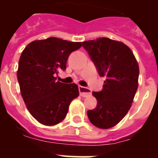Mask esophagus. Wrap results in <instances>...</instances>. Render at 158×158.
Returning <instances> with one entry per match:
<instances>
[{
	"label": "esophagus",
	"mask_w": 158,
	"mask_h": 158,
	"mask_svg": "<svg viewBox=\"0 0 158 158\" xmlns=\"http://www.w3.org/2000/svg\"><path fill=\"white\" fill-rule=\"evenodd\" d=\"M78 89H79V92H80V95L81 96H83V97H87V96L91 95V90L89 89H88V88L79 86Z\"/></svg>",
	"instance_id": "1"
}]
</instances>
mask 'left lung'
Listing matches in <instances>:
<instances>
[{
	"mask_svg": "<svg viewBox=\"0 0 158 158\" xmlns=\"http://www.w3.org/2000/svg\"><path fill=\"white\" fill-rule=\"evenodd\" d=\"M100 77L106 78L103 89L93 92L96 108L87 111L94 126L107 129L127 115L138 89L139 68L131 49L121 42L99 38L82 43Z\"/></svg>",
	"mask_w": 158,
	"mask_h": 158,
	"instance_id": "left-lung-1",
	"label": "left lung"
}]
</instances>
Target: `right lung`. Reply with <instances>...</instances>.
Instances as JSON below:
<instances>
[{
  "mask_svg": "<svg viewBox=\"0 0 158 158\" xmlns=\"http://www.w3.org/2000/svg\"><path fill=\"white\" fill-rule=\"evenodd\" d=\"M81 47L58 38L29 43L19 60L17 79L21 96L31 115L38 122L53 126L66 116L70 102L79 95L76 84L57 81L65 70L69 54Z\"/></svg>",
  "mask_w": 158,
  "mask_h": 158,
  "instance_id": "1",
  "label": "right lung"
}]
</instances>
